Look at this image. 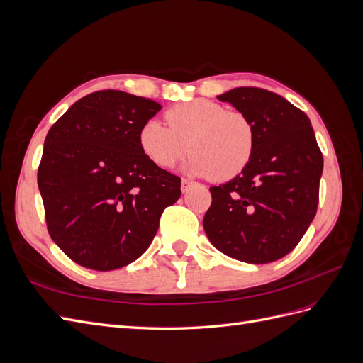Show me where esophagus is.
Returning <instances> with one entry per match:
<instances>
[{
    "mask_svg": "<svg viewBox=\"0 0 363 363\" xmlns=\"http://www.w3.org/2000/svg\"><path fill=\"white\" fill-rule=\"evenodd\" d=\"M192 184H194V182H192V180L183 179V180H182V192H188Z\"/></svg>",
    "mask_w": 363,
    "mask_h": 363,
    "instance_id": "1",
    "label": "esophagus"
}]
</instances>
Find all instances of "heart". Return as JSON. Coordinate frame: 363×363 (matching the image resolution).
I'll list each match as a JSON object with an SVG mask.
<instances>
[{
  "instance_id": "heart-1",
  "label": "heart",
  "mask_w": 363,
  "mask_h": 363,
  "mask_svg": "<svg viewBox=\"0 0 363 363\" xmlns=\"http://www.w3.org/2000/svg\"><path fill=\"white\" fill-rule=\"evenodd\" d=\"M167 124L148 119L138 133L139 148L152 164L169 169L192 152L186 169L218 182L232 180L255 155L256 135L250 119L211 100H192L171 107Z\"/></svg>"
}]
</instances>
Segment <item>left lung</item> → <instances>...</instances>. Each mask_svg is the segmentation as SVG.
Here are the masks:
<instances>
[{"label": "left lung", "instance_id": "left-lung-1", "mask_svg": "<svg viewBox=\"0 0 363 363\" xmlns=\"http://www.w3.org/2000/svg\"><path fill=\"white\" fill-rule=\"evenodd\" d=\"M218 100L250 119L256 147L238 177L211 188L204 232L228 257L247 263L279 260L300 242L320 201L323 152L311 119L260 87H236Z\"/></svg>", "mask_w": 363, "mask_h": 363}]
</instances>
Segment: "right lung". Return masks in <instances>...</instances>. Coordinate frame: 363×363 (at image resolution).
<instances>
[{
	"label": "right lung",
	"instance_id": "1",
	"mask_svg": "<svg viewBox=\"0 0 363 363\" xmlns=\"http://www.w3.org/2000/svg\"><path fill=\"white\" fill-rule=\"evenodd\" d=\"M162 108L123 91H98L74 103L50 128L38 168L51 239L71 260L95 271L142 256L182 180L139 148L140 125Z\"/></svg>",
	"mask_w": 363,
	"mask_h": 363
}]
</instances>
